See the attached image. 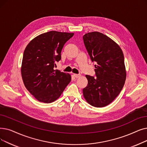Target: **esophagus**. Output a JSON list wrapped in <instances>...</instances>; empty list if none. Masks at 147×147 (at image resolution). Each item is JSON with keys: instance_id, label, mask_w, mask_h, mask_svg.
Masks as SVG:
<instances>
[{"instance_id": "esophagus-1", "label": "esophagus", "mask_w": 147, "mask_h": 147, "mask_svg": "<svg viewBox=\"0 0 147 147\" xmlns=\"http://www.w3.org/2000/svg\"><path fill=\"white\" fill-rule=\"evenodd\" d=\"M73 76H74V78H79L81 76L80 74H74Z\"/></svg>"}]
</instances>
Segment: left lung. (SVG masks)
I'll return each mask as SVG.
<instances>
[{
  "instance_id": "8db88e82",
  "label": "left lung",
  "mask_w": 147,
  "mask_h": 147,
  "mask_svg": "<svg viewBox=\"0 0 147 147\" xmlns=\"http://www.w3.org/2000/svg\"><path fill=\"white\" fill-rule=\"evenodd\" d=\"M83 39L91 61L96 62L97 76L86 75L88 85L83 89V94L89 105L103 107L115 99L124 85V55L118 44L98 32L87 33Z\"/></svg>"
}]
</instances>
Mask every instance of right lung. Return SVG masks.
I'll return each instance as SVG.
<instances>
[{
    "instance_id": "obj_1",
    "label": "right lung",
    "mask_w": 147,
    "mask_h": 147,
    "mask_svg": "<svg viewBox=\"0 0 147 147\" xmlns=\"http://www.w3.org/2000/svg\"><path fill=\"white\" fill-rule=\"evenodd\" d=\"M74 33L50 31L34 38L23 53L21 67L25 87L40 102L58 99L71 80V75L53 68L61 59L65 43Z\"/></svg>"
}]
</instances>
